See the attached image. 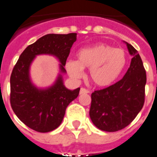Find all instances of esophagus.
Returning <instances> with one entry per match:
<instances>
[{
    "mask_svg": "<svg viewBox=\"0 0 157 157\" xmlns=\"http://www.w3.org/2000/svg\"><path fill=\"white\" fill-rule=\"evenodd\" d=\"M88 93H90V91H89L87 89L81 88V90H80V94H88Z\"/></svg>",
    "mask_w": 157,
    "mask_h": 157,
    "instance_id": "obj_1",
    "label": "esophagus"
}]
</instances>
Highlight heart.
Masks as SVG:
<instances>
[{"label": "heart", "mask_w": 157, "mask_h": 157, "mask_svg": "<svg viewBox=\"0 0 157 157\" xmlns=\"http://www.w3.org/2000/svg\"><path fill=\"white\" fill-rule=\"evenodd\" d=\"M77 59L66 62L65 68L69 76L75 79L81 78L83 76V68H89L90 81L99 87L113 83L126 63V54L124 50L104 43L82 49L77 54Z\"/></svg>", "instance_id": "1"}]
</instances>
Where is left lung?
I'll return each mask as SVG.
<instances>
[{
  "mask_svg": "<svg viewBox=\"0 0 157 157\" xmlns=\"http://www.w3.org/2000/svg\"><path fill=\"white\" fill-rule=\"evenodd\" d=\"M125 43L133 58L124 77L91 94L90 117L94 124L103 131L116 132L129 125L145 101L147 75L144 63L138 51Z\"/></svg>",
  "mask_w": 157,
  "mask_h": 157,
  "instance_id": "8db88e82",
  "label": "left lung"
}]
</instances>
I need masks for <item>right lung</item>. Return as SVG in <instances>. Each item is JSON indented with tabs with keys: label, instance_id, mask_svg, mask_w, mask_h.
Masks as SVG:
<instances>
[{
	"label": "right lung",
	"instance_id": "obj_1",
	"mask_svg": "<svg viewBox=\"0 0 157 157\" xmlns=\"http://www.w3.org/2000/svg\"><path fill=\"white\" fill-rule=\"evenodd\" d=\"M76 40V33L47 34L28 45L19 56L10 76V105L18 118L33 130L46 133L55 129L63 121L67 107L77 98L80 88L67 89L59 74L55 83L47 89L36 88L31 81L30 65L39 54H51L60 62V71L71 48Z\"/></svg>",
	"mask_w": 157,
	"mask_h": 157
}]
</instances>
